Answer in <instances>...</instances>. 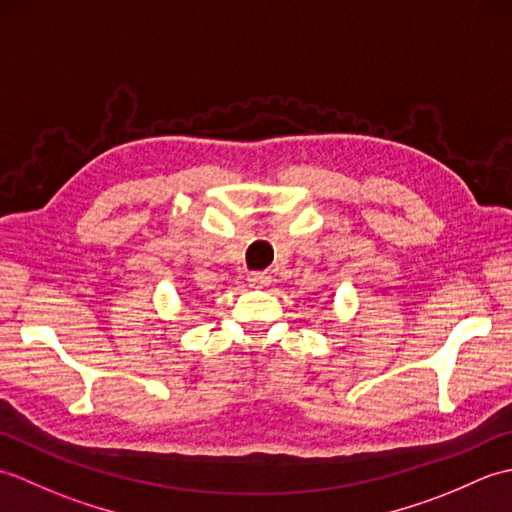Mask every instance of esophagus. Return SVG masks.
<instances>
[{
    "mask_svg": "<svg viewBox=\"0 0 512 512\" xmlns=\"http://www.w3.org/2000/svg\"><path fill=\"white\" fill-rule=\"evenodd\" d=\"M248 284L253 288H264L270 284V275L268 273H250L248 275Z\"/></svg>",
    "mask_w": 512,
    "mask_h": 512,
    "instance_id": "34e87169",
    "label": "esophagus"
}]
</instances>
